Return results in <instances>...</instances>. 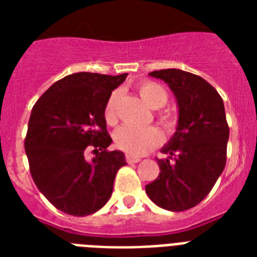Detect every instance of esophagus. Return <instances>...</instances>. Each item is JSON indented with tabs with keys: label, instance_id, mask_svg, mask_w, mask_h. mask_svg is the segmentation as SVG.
<instances>
[{
	"label": "esophagus",
	"instance_id": "esophagus-1",
	"mask_svg": "<svg viewBox=\"0 0 257 257\" xmlns=\"http://www.w3.org/2000/svg\"><path fill=\"white\" fill-rule=\"evenodd\" d=\"M125 160H126V163H129V164H135V163H139L141 159L137 156H133V155H126V156H125Z\"/></svg>",
	"mask_w": 257,
	"mask_h": 257
}]
</instances>
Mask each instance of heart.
Here are the masks:
<instances>
[{
  "label": "heart",
  "instance_id": "obj_1",
  "mask_svg": "<svg viewBox=\"0 0 257 257\" xmlns=\"http://www.w3.org/2000/svg\"><path fill=\"white\" fill-rule=\"evenodd\" d=\"M139 93L141 98L153 109L163 108L168 102L169 94L168 90L159 82L155 81H143L139 85ZM120 100V92L114 90L109 96L104 109L105 121L109 125H114L117 122V105ZM157 118L161 126L165 129V132L172 133L176 128V118L168 112L157 113ZM163 136L161 132L156 126H145L139 128L133 125H122L114 132V143L121 151L133 155V156H141L149 152L151 149L156 148L161 144Z\"/></svg>",
  "mask_w": 257,
  "mask_h": 257
}]
</instances>
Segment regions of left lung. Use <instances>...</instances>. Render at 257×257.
<instances>
[{
  "label": "left lung",
  "mask_w": 257,
  "mask_h": 257,
  "mask_svg": "<svg viewBox=\"0 0 257 257\" xmlns=\"http://www.w3.org/2000/svg\"><path fill=\"white\" fill-rule=\"evenodd\" d=\"M164 80L179 105L177 129L157 159L160 175L145 185L149 199L160 208L187 211L211 192L227 161L229 137L223 98L200 76L180 69L155 70Z\"/></svg>",
  "instance_id": "1"
}]
</instances>
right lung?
<instances>
[{
	"instance_id": "obj_1",
	"label": "right lung",
	"mask_w": 257,
	"mask_h": 257,
	"mask_svg": "<svg viewBox=\"0 0 257 257\" xmlns=\"http://www.w3.org/2000/svg\"><path fill=\"white\" fill-rule=\"evenodd\" d=\"M118 76L80 73L58 80L32 109L25 152L30 175L50 204L72 216H88L102 208L113 191L117 171L124 167L120 151H108L105 104ZM89 148L95 157H85Z\"/></svg>"
}]
</instances>
